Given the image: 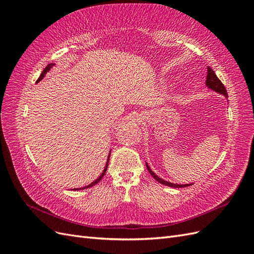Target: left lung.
Here are the masks:
<instances>
[{
	"instance_id": "1",
	"label": "left lung",
	"mask_w": 254,
	"mask_h": 254,
	"mask_svg": "<svg viewBox=\"0 0 254 254\" xmlns=\"http://www.w3.org/2000/svg\"><path fill=\"white\" fill-rule=\"evenodd\" d=\"M205 86L207 87V89L217 92L218 94L224 95L226 98H228V92H227L225 86L218 79L216 74H215V72L212 70L210 66H207V74H206ZM146 166H147V170H148L149 174L153 177V178H155L161 184H164V186H166V187H171V188H187V187H190V186H191V184H193V183H190V184H176V183H173V182H168V181H166V180H164L162 178H160L159 176H157L155 173H153L147 163H146Z\"/></svg>"
}]
</instances>
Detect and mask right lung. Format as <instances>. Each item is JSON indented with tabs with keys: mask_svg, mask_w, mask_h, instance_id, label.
<instances>
[{
	"mask_svg": "<svg viewBox=\"0 0 254 254\" xmlns=\"http://www.w3.org/2000/svg\"><path fill=\"white\" fill-rule=\"evenodd\" d=\"M55 65V64H49L47 66H45V68L44 70L42 71V73H41V75L39 76V78H38V80H37V82H39V81H41L43 78H44V76H45V74H47L51 68ZM36 82V83H37ZM110 153H111V150H110V152H109V155H108V159H107V163H106V165H105V168H104V171H103V173L101 174V176L98 177V178L96 179V180H94L93 182L92 183H90L89 186H87V187H83V188H78V189H73V190H86V189H89V188H92L93 186H95V184H97L99 181L102 180V178L103 177L105 176V174H106V172H107V167H108V164H109V159H110Z\"/></svg>",
	"mask_w": 254,
	"mask_h": 254,
	"instance_id": "obj_1",
	"label": "right lung"
}]
</instances>
